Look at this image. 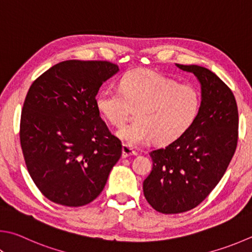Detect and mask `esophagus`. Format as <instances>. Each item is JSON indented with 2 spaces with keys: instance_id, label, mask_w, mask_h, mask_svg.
<instances>
[{
  "instance_id": "obj_1",
  "label": "esophagus",
  "mask_w": 252,
  "mask_h": 252,
  "mask_svg": "<svg viewBox=\"0 0 252 252\" xmlns=\"http://www.w3.org/2000/svg\"><path fill=\"white\" fill-rule=\"evenodd\" d=\"M135 154H136V152L131 148L130 145H127L126 143L123 144V146H122V158H127V157H131V155H135Z\"/></svg>"
}]
</instances>
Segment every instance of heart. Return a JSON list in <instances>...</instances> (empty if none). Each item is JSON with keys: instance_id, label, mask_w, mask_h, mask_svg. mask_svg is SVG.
<instances>
[{"instance_id": "heart-1", "label": "heart", "mask_w": 252, "mask_h": 252, "mask_svg": "<svg viewBox=\"0 0 252 252\" xmlns=\"http://www.w3.org/2000/svg\"><path fill=\"white\" fill-rule=\"evenodd\" d=\"M95 106L106 120L118 127L136 110L138 121L119 131L127 145H145L155 139L166 144L180 139L195 122L200 97L193 86L178 85L155 71L135 69L121 79L120 90H100Z\"/></svg>"}]
</instances>
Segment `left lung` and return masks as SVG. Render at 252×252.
<instances>
[{
  "label": "left lung",
  "instance_id": "1",
  "mask_svg": "<svg viewBox=\"0 0 252 252\" xmlns=\"http://www.w3.org/2000/svg\"><path fill=\"white\" fill-rule=\"evenodd\" d=\"M202 85L198 116L180 139L151 151L152 171L143 182L148 203L158 213L198 206L221 180L238 142V108L229 87L207 68L180 65Z\"/></svg>",
  "mask_w": 252,
  "mask_h": 252
}]
</instances>
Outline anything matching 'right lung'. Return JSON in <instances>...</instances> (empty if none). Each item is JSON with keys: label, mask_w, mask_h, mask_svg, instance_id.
Wrapping results in <instances>:
<instances>
[{"label": "right lung", "mask_w": 252, "mask_h": 252, "mask_svg": "<svg viewBox=\"0 0 252 252\" xmlns=\"http://www.w3.org/2000/svg\"><path fill=\"white\" fill-rule=\"evenodd\" d=\"M119 70L106 61H66L40 75L22 109L20 141L32 180L52 202L80 207L101 193L122 144L95 106Z\"/></svg>", "instance_id": "obj_1"}]
</instances>
